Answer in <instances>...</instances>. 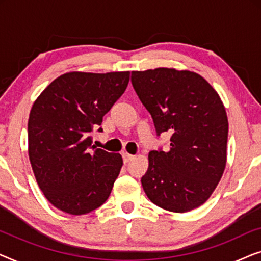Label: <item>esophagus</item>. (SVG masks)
Segmentation results:
<instances>
[{
    "label": "esophagus",
    "mask_w": 261,
    "mask_h": 261,
    "mask_svg": "<svg viewBox=\"0 0 261 261\" xmlns=\"http://www.w3.org/2000/svg\"><path fill=\"white\" fill-rule=\"evenodd\" d=\"M122 158H123V163H124V164H128V163L130 162L132 159H134V155L128 154V153H123V154H122Z\"/></svg>",
    "instance_id": "esophagus-1"
}]
</instances>
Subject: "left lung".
Returning <instances> with one entry per match:
<instances>
[{
    "label": "left lung",
    "mask_w": 261,
    "mask_h": 261,
    "mask_svg": "<svg viewBox=\"0 0 261 261\" xmlns=\"http://www.w3.org/2000/svg\"><path fill=\"white\" fill-rule=\"evenodd\" d=\"M130 81L151 114L156 135L171 133L170 149L149 152L147 172L141 178L145 194L169 212H190L210 197L226 167L223 103L212 85L191 71H133Z\"/></svg>",
    "instance_id": "left-lung-1"
}]
</instances>
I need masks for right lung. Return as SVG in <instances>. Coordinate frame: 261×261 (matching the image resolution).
<instances>
[{
  "instance_id": "right-lung-1",
  "label": "right lung",
  "mask_w": 261,
  "mask_h": 261,
  "mask_svg": "<svg viewBox=\"0 0 261 261\" xmlns=\"http://www.w3.org/2000/svg\"><path fill=\"white\" fill-rule=\"evenodd\" d=\"M129 72H70L52 82L32 107L28 154L49 203L83 215L108 199L122 167L119 153L92 145L103 116L126 90Z\"/></svg>"
}]
</instances>
